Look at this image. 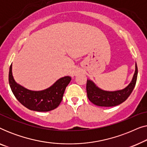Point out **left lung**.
I'll return each instance as SVG.
<instances>
[{"mask_svg": "<svg viewBox=\"0 0 147 147\" xmlns=\"http://www.w3.org/2000/svg\"><path fill=\"white\" fill-rule=\"evenodd\" d=\"M136 69L133 78L127 87L122 90L115 92L104 91L98 87L90 80H87L86 92L88 98L91 102L98 106L110 107L119 105L129 97L136 85L138 75V68L136 63Z\"/></svg>", "mask_w": 147, "mask_h": 147, "instance_id": "obj_1", "label": "left lung"}]
</instances>
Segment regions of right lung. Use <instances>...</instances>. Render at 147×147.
<instances>
[{
  "instance_id": "right-lung-1",
  "label": "right lung",
  "mask_w": 147,
  "mask_h": 147,
  "mask_svg": "<svg viewBox=\"0 0 147 147\" xmlns=\"http://www.w3.org/2000/svg\"><path fill=\"white\" fill-rule=\"evenodd\" d=\"M70 81L71 78L65 76L45 90L31 91L16 83L12 75V64L10 66L9 82L14 96L22 105L34 111L48 112L57 108L61 103L64 92Z\"/></svg>"
}]
</instances>
